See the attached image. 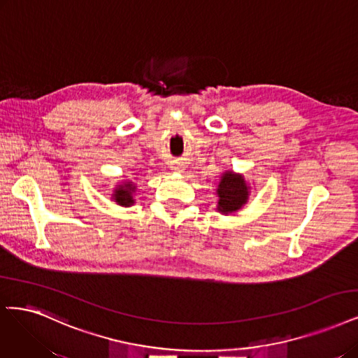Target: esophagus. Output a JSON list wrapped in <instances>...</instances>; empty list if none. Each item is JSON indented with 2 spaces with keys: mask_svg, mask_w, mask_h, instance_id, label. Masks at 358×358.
<instances>
[{
  "mask_svg": "<svg viewBox=\"0 0 358 358\" xmlns=\"http://www.w3.org/2000/svg\"><path fill=\"white\" fill-rule=\"evenodd\" d=\"M180 169H182V167H179V166H171V170H176V171H180Z\"/></svg>",
  "mask_w": 358,
  "mask_h": 358,
  "instance_id": "obj_1",
  "label": "esophagus"
}]
</instances>
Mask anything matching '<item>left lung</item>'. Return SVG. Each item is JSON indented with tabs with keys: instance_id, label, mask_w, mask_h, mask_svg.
I'll return each instance as SVG.
<instances>
[{
	"instance_id": "left-lung-1",
	"label": "left lung",
	"mask_w": 358,
	"mask_h": 358,
	"mask_svg": "<svg viewBox=\"0 0 358 358\" xmlns=\"http://www.w3.org/2000/svg\"><path fill=\"white\" fill-rule=\"evenodd\" d=\"M216 194L219 196L216 208L220 213L228 215L238 212L248 203L250 188L243 175L234 173V171L228 170L220 176Z\"/></svg>"
}]
</instances>
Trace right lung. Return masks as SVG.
I'll list each match as a JSON object with an SVG mask.
<instances>
[{"label": "right lung", "mask_w": 358, "mask_h": 358, "mask_svg": "<svg viewBox=\"0 0 358 358\" xmlns=\"http://www.w3.org/2000/svg\"><path fill=\"white\" fill-rule=\"evenodd\" d=\"M134 191H136V187H134L133 182H124L121 185H117L113 194V200L122 207H130L131 204H134Z\"/></svg>", "instance_id": "right-lung-1"}]
</instances>
